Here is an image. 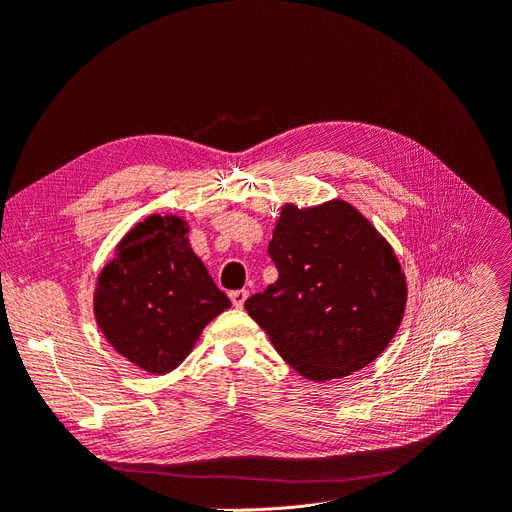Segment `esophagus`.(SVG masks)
Here are the masks:
<instances>
[{
  "label": "esophagus",
  "instance_id": "34e87169",
  "mask_svg": "<svg viewBox=\"0 0 512 512\" xmlns=\"http://www.w3.org/2000/svg\"><path fill=\"white\" fill-rule=\"evenodd\" d=\"M246 297H249V291H246V289H238V291H232V293H230V299H232V304H234L236 308H242V306H244Z\"/></svg>",
  "mask_w": 512,
  "mask_h": 512
}]
</instances>
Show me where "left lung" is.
I'll use <instances>...</instances> for the list:
<instances>
[{
	"mask_svg": "<svg viewBox=\"0 0 512 512\" xmlns=\"http://www.w3.org/2000/svg\"><path fill=\"white\" fill-rule=\"evenodd\" d=\"M268 253L278 280L244 308L297 373L327 382L384 352L403 320L405 274L354 206L287 204Z\"/></svg>",
	"mask_w": 512,
	"mask_h": 512,
	"instance_id": "left-lung-1",
	"label": "left lung"
}]
</instances>
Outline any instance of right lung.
Returning a JSON list of instances; mask_svg holds the SVG:
<instances>
[{
  "mask_svg": "<svg viewBox=\"0 0 512 512\" xmlns=\"http://www.w3.org/2000/svg\"><path fill=\"white\" fill-rule=\"evenodd\" d=\"M230 308L187 240V223L151 215L118 244L94 291V316L107 342L132 365L168 373L202 329Z\"/></svg>",
  "mask_w": 512,
  "mask_h": 512,
  "instance_id": "1",
  "label": "right lung"
}]
</instances>
